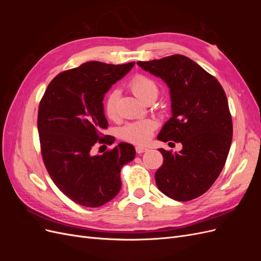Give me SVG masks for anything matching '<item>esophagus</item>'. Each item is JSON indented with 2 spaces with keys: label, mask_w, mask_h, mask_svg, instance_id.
Here are the masks:
<instances>
[{
  "label": "esophagus",
  "mask_w": 261,
  "mask_h": 261,
  "mask_svg": "<svg viewBox=\"0 0 261 261\" xmlns=\"http://www.w3.org/2000/svg\"><path fill=\"white\" fill-rule=\"evenodd\" d=\"M148 148H146V147H141V146H137L136 147V152L137 153H144V152H146V151H148Z\"/></svg>",
  "instance_id": "obj_1"
}]
</instances>
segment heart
Wrapping results in <instances>:
<instances>
[{"instance_id": "heart-1", "label": "heart", "mask_w": 261, "mask_h": 261, "mask_svg": "<svg viewBox=\"0 0 261 261\" xmlns=\"http://www.w3.org/2000/svg\"><path fill=\"white\" fill-rule=\"evenodd\" d=\"M129 88L135 96L141 101H146L150 98H156L159 93V88L156 84L150 80L149 77L144 75H137L133 78L129 83ZM117 90H113L108 94L105 102L106 115L115 120L117 117V101H118ZM155 128V122L152 120H139L126 124L121 130L122 137L135 145H145L151 138L152 133Z\"/></svg>"}]
</instances>
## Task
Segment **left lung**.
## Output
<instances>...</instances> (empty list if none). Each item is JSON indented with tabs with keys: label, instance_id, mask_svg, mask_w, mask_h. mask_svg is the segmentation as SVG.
Here are the masks:
<instances>
[{
	"label": "left lung",
	"instance_id": "obj_1",
	"mask_svg": "<svg viewBox=\"0 0 261 261\" xmlns=\"http://www.w3.org/2000/svg\"><path fill=\"white\" fill-rule=\"evenodd\" d=\"M137 64L170 89L172 117L158 139L183 145L177 153L159 149L163 164L155 172L156 186L174 200L195 199L215 183L230 151L233 125L225 92L215 77L184 55Z\"/></svg>",
	"mask_w": 261,
	"mask_h": 261
}]
</instances>
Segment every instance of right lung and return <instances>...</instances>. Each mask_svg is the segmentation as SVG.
<instances>
[{
    "mask_svg": "<svg viewBox=\"0 0 261 261\" xmlns=\"http://www.w3.org/2000/svg\"><path fill=\"white\" fill-rule=\"evenodd\" d=\"M135 65L90 61L59 74L49 84L38 111V132L45 168L60 191L74 202L96 208L118 194L121 169L135 148L120 143L103 154L92 153L108 127L105 94ZM107 137V136H106Z\"/></svg>",
    "mask_w": 261,
    "mask_h": 261,
    "instance_id": "1",
    "label": "right lung"
}]
</instances>
